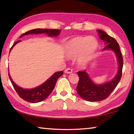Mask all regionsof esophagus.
<instances>
[{"mask_svg":"<svg viewBox=\"0 0 134 134\" xmlns=\"http://www.w3.org/2000/svg\"><path fill=\"white\" fill-rule=\"evenodd\" d=\"M72 69H70V68H67L64 70V72L66 74H71L72 73Z\"/></svg>","mask_w":134,"mask_h":134,"instance_id":"1","label":"esophagus"}]
</instances>
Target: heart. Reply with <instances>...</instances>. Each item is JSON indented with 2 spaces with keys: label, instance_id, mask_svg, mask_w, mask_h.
Returning <instances> with one entry per match:
<instances>
[{
  "label": "heart",
  "instance_id": "1",
  "mask_svg": "<svg viewBox=\"0 0 134 134\" xmlns=\"http://www.w3.org/2000/svg\"><path fill=\"white\" fill-rule=\"evenodd\" d=\"M98 47L99 42L96 38L80 36L68 41L64 45V51L67 57H76L77 64L83 67L92 60Z\"/></svg>",
  "mask_w": 134,
  "mask_h": 134
}]
</instances>
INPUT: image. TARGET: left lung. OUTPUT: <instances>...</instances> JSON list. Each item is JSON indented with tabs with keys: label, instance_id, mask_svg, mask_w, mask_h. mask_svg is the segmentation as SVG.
<instances>
[{
	"label": "left lung",
	"instance_id": "left-lung-1",
	"mask_svg": "<svg viewBox=\"0 0 134 134\" xmlns=\"http://www.w3.org/2000/svg\"><path fill=\"white\" fill-rule=\"evenodd\" d=\"M97 32L100 40L106 45L103 51L111 50L115 54L118 68L116 75L112 80L100 84L95 83L86 70L77 72L79 81L76 88L77 92L81 98L90 102L103 100L109 96L121 80L123 67V58L118 43L106 32L100 29H97Z\"/></svg>",
	"mask_w": 134,
	"mask_h": 134
}]
</instances>
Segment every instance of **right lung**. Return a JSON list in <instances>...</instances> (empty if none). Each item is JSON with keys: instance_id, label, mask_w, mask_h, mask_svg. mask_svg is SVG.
Instances as JSON below:
<instances>
[{"instance_id": "1", "label": "right lung", "mask_w": 134, "mask_h": 134, "mask_svg": "<svg viewBox=\"0 0 134 134\" xmlns=\"http://www.w3.org/2000/svg\"><path fill=\"white\" fill-rule=\"evenodd\" d=\"M61 32L60 30L58 29H34L29 31L26 32L22 34L21 37L25 35H30V34H45L49 37H57ZM20 37V38H21ZM21 41H17L15 42L12 47H11L10 52L15 45L19 42ZM9 71V70H8ZM63 74V71H58L52 75L50 77L43 83L41 85L37 86V87L32 88V89H24L18 86L14 81L12 80L11 76L9 72L8 75L11 81L12 85L15 89L16 92L19 94V96L21 97L24 100L30 103H38L42 100H44L48 97L51 93L53 91L57 81L60 77L62 76Z\"/></svg>"}]
</instances>
